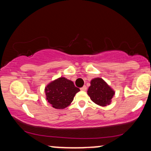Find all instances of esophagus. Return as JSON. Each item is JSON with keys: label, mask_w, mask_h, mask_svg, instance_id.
<instances>
[{"label": "esophagus", "mask_w": 151, "mask_h": 151, "mask_svg": "<svg viewBox=\"0 0 151 151\" xmlns=\"http://www.w3.org/2000/svg\"><path fill=\"white\" fill-rule=\"evenodd\" d=\"M80 89H81V91H86V86H82V87H81Z\"/></svg>", "instance_id": "esophagus-1"}]
</instances>
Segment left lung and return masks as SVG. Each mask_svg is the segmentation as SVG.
<instances>
[{
	"mask_svg": "<svg viewBox=\"0 0 151 151\" xmlns=\"http://www.w3.org/2000/svg\"><path fill=\"white\" fill-rule=\"evenodd\" d=\"M90 84L87 94L91 101L101 106H106L111 103L115 91L103 79L100 77L92 79Z\"/></svg>",
	"mask_w": 151,
	"mask_h": 151,
	"instance_id": "1",
	"label": "left lung"
}]
</instances>
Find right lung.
<instances>
[{
  "mask_svg": "<svg viewBox=\"0 0 151 151\" xmlns=\"http://www.w3.org/2000/svg\"><path fill=\"white\" fill-rule=\"evenodd\" d=\"M79 88L72 81L65 77H59L50 82L45 88L46 99L53 108L64 109L70 106Z\"/></svg>",
  "mask_w": 151,
  "mask_h": 151,
  "instance_id": "add662e5",
  "label": "right lung"
}]
</instances>
